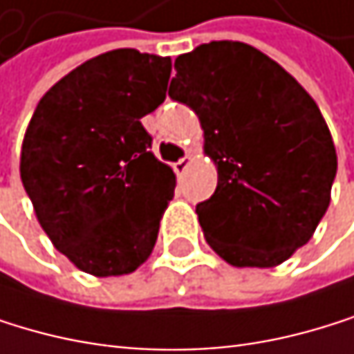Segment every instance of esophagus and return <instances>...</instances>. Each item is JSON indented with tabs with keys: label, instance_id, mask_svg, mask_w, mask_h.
<instances>
[{
	"label": "esophagus",
	"instance_id": "esophagus-1",
	"mask_svg": "<svg viewBox=\"0 0 354 354\" xmlns=\"http://www.w3.org/2000/svg\"><path fill=\"white\" fill-rule=\"evenodd\" d=\"M187 164H190V153H185L181 160H177V162L173 164V171H175L177 175H183L185 169H187Z\"/></svg>",
	"mask_w": 354,
	"mask_h": 354
}]
</instances>
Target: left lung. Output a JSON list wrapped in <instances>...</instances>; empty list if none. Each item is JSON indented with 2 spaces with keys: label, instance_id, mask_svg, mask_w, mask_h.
I'll return each instance as SVG.
<instances>
[{
  "label": "left lung",
  "instance_id": "8db88e82",
  "mask_svg": "<svg viewBox=\"0 0 354 354\" xmlns=\"http://www.w3.org/2000/svg\"><path fill=\"white\" fill-rule=\"evenodd\" d=\"M169 95L190 106L218 164L196 205L207 243L235 267H275L310 241L337 171L329 128L310 93L265 53L209 42L175 59Z\"/></svg>",
  "mask_w": 354,
  "mask_h": 354
}]
</instances>
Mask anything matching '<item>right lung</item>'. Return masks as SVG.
Returning <instances> with one entry per match:
<instances>
[{
    "mask_svg": "<svg viewBox=\"0 0 354 354\" xmlns=\"http://www.w3.org/2000/svg\"><path fill=\"white\" fill-rule=\"evenodd\" d=\"M171 57L117 48L85 62L38 102L21 179L44 233L85 273L134 271L151 254L175 175L140 124L171 79Z\"/></svg>",
    "mask_w": 354,
    "mask_h": 354,
    "instance_id": "right-lung-1",
    "label": "right lung"
}]
</instances>
